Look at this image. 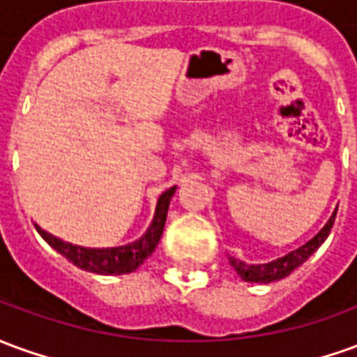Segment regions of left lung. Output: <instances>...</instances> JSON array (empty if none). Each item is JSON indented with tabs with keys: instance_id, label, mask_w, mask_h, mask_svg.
<instances>
[{
	"instance_id": "8db88e82",
	"label": "left lung",
	"mask_w": 357,
	"mask_h": 357,
	"mask_svg": "<svg viewBox=\"0 0 357 357\" xmlns=\"http://www.w3.org/2000/svg\"><path fill=\"white\" fill-rule=\"evenodd\" d=\"M335 218L336 211L333 213V216L328 218V222L323 226V230L319 231L315 238H311L305 245H301V248H298L296 251H291V253L280 257V259H276V261H271V263H266V265H248V263L239 261L236 257H228V259H230V265L234 266V271L241 276V280H245V282L268 284L274 282V280H280V278H286L294 268H298L301 263H305L309 257L317 251L319 245H321L326 239V236L331 234V228H333V224H335Z\"/></svg>"
}]
</instances>
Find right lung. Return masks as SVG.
<instances>
[{
  "instance_id": "right-lung-1",
  "label": "right lung",
  "mask_w": 357,
  "mask_h": 357,
  "mask_svg": "<svg viewBox=\"0 0 357 357\" xmlns=\"http://www.w3.org/2000/svg\"><path fill=\"white\" fill-rule=\"evenodd\" d=\"M174 193H176V187H170L168 191H164L158 197L154 218L151 222V226H149V230L144 231L143 238H139L133 243L121 245V248H81V245H73V243H67L63 239L52 236L46 230H42L38 224H34V226H36L40 236L46 239L57 253H61L67 261H71L75 266H79L83 271L96 274L133 273L143 265L149 257L153 255V251L158 245L162 231H164V224H166V216H168L170 199L174 197Z\"/></svg>"
}]
</instances>
